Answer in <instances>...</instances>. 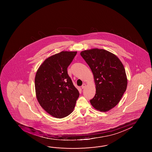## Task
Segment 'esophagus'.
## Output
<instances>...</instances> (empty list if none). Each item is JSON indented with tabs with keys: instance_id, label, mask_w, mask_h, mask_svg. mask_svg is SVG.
<instances>
[{
	"instance_id": "34e87169",
	"label": "esophagus",
	"mask_w": 152,
	"mask_h": 152,
	"mask_svg": "<svg viewBox=\"0 0 152 152\" xmlns=\"http://www.w3.org/2000/svg\"><path fill=\"white\" fill-rule=\"evenodd\" d=\"M86 84L85 83H83V85L81 86V88L83 89V88H86Z\"/></svg>"
}]
</instances>
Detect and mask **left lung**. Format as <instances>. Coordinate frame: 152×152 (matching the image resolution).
I'll use <instances>...</instances> for the list:
<instances>
[{"mask_svg": "<svg viewBox=\"0 0 152 152\" xmlns=\"http://www.w3.org/2000/svg\"><path fill=\"white\" fill-rule=\"evenodd\" d=\"M80 55L91 69L96 85L91 104L97 110H110L119 102L127 88L123 64L116 56L103 49L85 50Z\"/></svg>", "mask_w": 152, "mask_h": 152, "instance_id": "8db88e82", "label": "left lung"}]
</instances>
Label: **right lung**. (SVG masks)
<instances>
[{
	"label": "right lung",
	"instance_id": "1",
	"mask_svg": "<svg viewBox=\"0 0 152 152\" xmlns=\"http://www.w3.org/2000/svg\"><path fill=\"white\" fill-rule=\"evenodd\" d=\"M77 52L62 51L47 58L37 70L35 89L37 100L50 115L63 118L74 111L79 92L67 73Z\"/></svg>",
	"mask_w": 152,
	"mask_h": 152
}]
</instances>
